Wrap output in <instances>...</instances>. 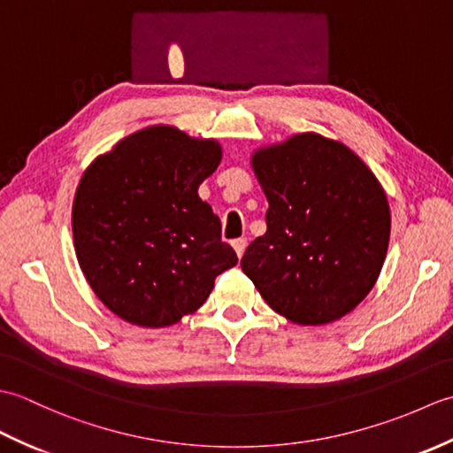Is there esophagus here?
<instances>
[{"mask_svg":"<svg viewBox=\"0 0 453 453\" xmlns=\"http://www.w3.org/2000/svg\"><path fill=\"white\" fill-rule=\"evenodd\" d=\"M232 245H234V249H235V253H237V257L242 258L243 257V253H245V249H247V239L245 237H239V239H234L232 242Z\"/></svg>","mask_w":453,"mask_h":453,"instance_id":"34e87169","label":"esophagus"}]
</instances>
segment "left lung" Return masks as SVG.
<instances>
[{
	"label": "left lung",
	"mask_w": 453,
	"mask_h": 453,
	"mask_svg": "<svg viewBox=\"0 0 453 453\" xmlns=\"http://www.w3.org/2000/svg\"><path fill=\"white\" fill-rule=\"evenodd\" d=\"M251 165L268 200L266 234L247 247L243 273L288 321L341 319L386 261V190L350 148L315 132L255 150Z\"/></svg>",
	"instance_id": "left-lung-1"
}]
</instances>
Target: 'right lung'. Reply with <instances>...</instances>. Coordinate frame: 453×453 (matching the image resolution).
<instances>
[{"label": "right lung", "instance_id": "right-lung-1", "mask_svg": "<svg viewBox=\"0 0 453 453\" xmlns=\"http://www.w3.org/2000/svg\"><path fill=\"white\" fill-rule=\"evenodd\" d=\"M219 161L218 140L156 124L85 169L72 206L75 257L95 296L120 319L150 329L175 325L237 265L219 218L198 196Z\"/></svg>", "mask_w": 453, "mask_h": 453}]
</instances>
